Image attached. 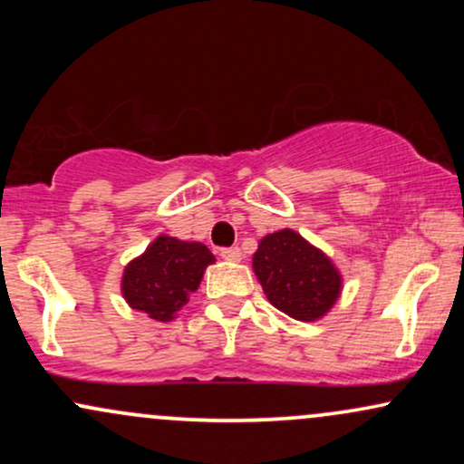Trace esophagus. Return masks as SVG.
<instances>
[{
    "label": "esophagus",
    "instance_id": "34e87169",
    "mask_svg": "<svg viewBox=\"0 0 464 464\" xmlns=\"http://www.w3.org/2000/svg\"><path fill=\"white\" fill-rule=\"evenodd\" d=\"M220 257L227 259V262H239V259H242V250H239L237 246L222 248L220 250Z\"/></svg>",
    "mask_w": 464,
    "mask_h": 464
}]
</instances>
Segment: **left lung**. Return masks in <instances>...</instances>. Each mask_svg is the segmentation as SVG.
Instances as JSON below:
<instances>
[{
	"instance_id": "left-lung-1",
	"label": "left lung",
	"mask_w": 464,
	"mask_h": 464,
	"mask_svg": "<svg viewBox=\"0 0 464 464\" xmlns=\"http://www.w3.org/2000/svg\"><path fill=\"white\" fill-rule=\"evenodd\" d=\"M253 270L276 310L303 323L323 318L343 290L332 259L292 228L262 237Z\"/></svg>"
}]
</instances>
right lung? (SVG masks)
Returning <instances> with one entry per match:
<instances>
[{"instance_id":"1","label":"right lung","mask_w":464,"mask_h":464,"mask_svg":"<svg viewBox=\"0 0 464 464\" xmlns=\"http://www.w3.org/2000/svg\"><path fill=\"white\" fill-rule=\"evenodd\" d=\"M214 262L205 244L159 236L124 268L121 295L132 310L168 323L198 290L205 268Z\"/></svg>"}]
</instances>
